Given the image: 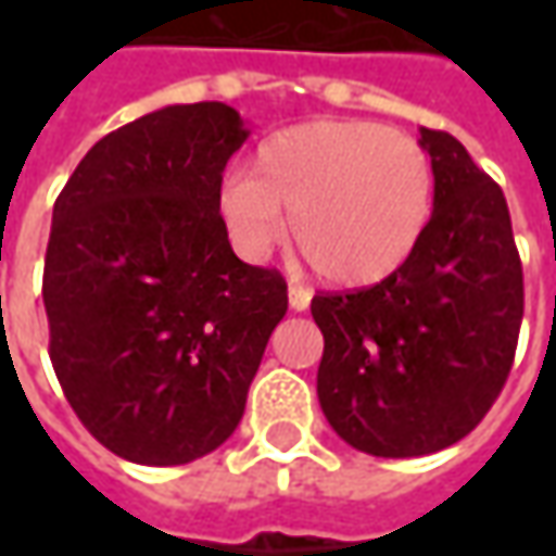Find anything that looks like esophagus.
<instances>
[{"label": "esophagus", "instance_id": "1", "mask_svg": "<svg viewBox=\"0 0 556 556\" xmlns=\"http://www.w3.org/2000/svg\"><path fill=\"white\" fill-rule=\"evenodd\" d=\"M288 303L293 312H306L312 303V293L306 288H300V285H290L288 288Z\"/></svg>", "mask_w": 556, "mask_h": 556}]
</instances>
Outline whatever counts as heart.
Segmentation results:
<instances>
[{
	"mask_svg": "<svg viewBox=\"0 0 556 556\" xmlns=\"http://www.w3.org/2000/svg\"><path fill=\"white\" fill-rule=\"evenodd\" d=\"M433 210V166L412 136L368 119H315L268 136L253 173H228L216 213L231 247L263 263L288 238L340 288L383 281L415 253Z\"/></svg>",
	"mask_w": 556,
	"mask_h": 556,
	"instance_id": "1",
	"label": "heart"
}]
</instances>
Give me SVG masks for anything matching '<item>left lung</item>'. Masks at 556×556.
I'll return each mask as SVG.
<instances>
[{"label": "left lung", "instance_id": "1", "mask_svg": "<svg viewBox=\"0 0 556 556\" xmlns=\"http://www.w3.org/2000/svg\"><path fill=\"white\" fill-rule=\"evenodd\" d=\"M433 216L380 285L318 293V402L374 458H420L464 439L502 393L523 321V268L502 188L448 132L424 129Z\"/></svg>", "mask_w": 556, "mask_h": 556}]
</instances>
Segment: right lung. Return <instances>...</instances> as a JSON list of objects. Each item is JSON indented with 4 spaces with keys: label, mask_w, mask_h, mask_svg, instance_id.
I'll use <instances>...</instances> for the list:
<instances>
[{
    "label": "right lung",
    "mask_w": 556,
    "mask_h": 556,
    "mask_svg": "<svg viewBox=\"0 0 556 556\" xmlns=\"http://www.w3.org/2000/svg\"><path fill=\"white\" fill-rule=\"evenodd\" d=\"M247 136L223 101L169 104L96 141L54 201L49 355L119 458L176 467L219 448L288 312L285 278L241 263L216 213Z\"/></svg>",
    "instance_id": "add662e5"
}]
</instances>
